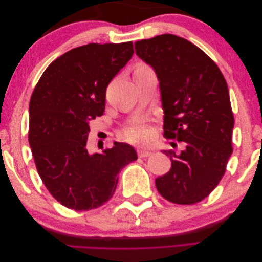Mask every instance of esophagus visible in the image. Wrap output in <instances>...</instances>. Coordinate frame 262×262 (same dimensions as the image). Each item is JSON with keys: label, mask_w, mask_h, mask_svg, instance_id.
I'll use <instances>...</instances> for the list:
<instances>
[{"label": "esophagus", "mask_w": 262, "mask_h": 262, "mask_svg": "<svg viewBox=\"0 0 262 262\" xmlns=\"http://www.w3.org/2000/svg\"><path fill=\"white\" fill-rule=\"evenodd\" d=\"M138 155L139 157H148L152 155V152H149V150H146V149H139Z\"/></svg>", "instance_id": "1"}]
</instances>
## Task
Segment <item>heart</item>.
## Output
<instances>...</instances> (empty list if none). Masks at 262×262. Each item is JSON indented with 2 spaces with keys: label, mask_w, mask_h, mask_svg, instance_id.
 <instances>
[{
  "label": "heart",
  "mask_w": 262,
  "mask_h": 262,
  "mask_svg": "<svg viewBox=\"0 0 262 262\" xmlns=\"http://www.w3.org/2000/svg\"><path fill=\"white\" fill-rule=\"evenodd\" d=\"M149 69L146 66L141 64L137 68V70H145ZM136 70V71H137ZM123 137L125 140L129 142H133V143H145L150 137H152V130L144 121H136L128 124L123 129Z\"/></svg>",
  "instance_id": "obj_1"
}]
</instances>
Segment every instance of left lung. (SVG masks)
<instances>
[{"label": "left lung", "instance_id": "left-lung-1", "mask_svg": "<svg viewBox=\"0 0 262 262\" xmlns=\"http://www.w3.org/2000/svg\"><path fill=\"white\" fill-rule=\"evenodd\" d=\"M134 46L160 82L164 137L185 143L179 155L163 150L171 168L155 179L156 188L172 203L200 202L219 185L233 153L234 116L225 78L215 62L185 38L164 34Z\"/></svg>", "mask_w": 262, "mask_h": 262}]
</instances>
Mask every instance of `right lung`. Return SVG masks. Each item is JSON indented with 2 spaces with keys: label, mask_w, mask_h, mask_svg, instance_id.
I'll return each instance as SVG.
<instances>
[{
  "label": "right lung",
  "mask_w": 262,
  "mask_h": 262,
  "mask_svg": "<svg viewBox=\"0 0 262 262\" xmlns=\"http://www.w3.org/2000/svg\"><path fill=\"white\" fill-rule=\"evenodd\" d=\"M132 41L89 43L54 60L29 102V133L36 167L55 200L75 211L96 209L113 196L118 173L138 158L115 142L102 153L86 148L90 121L105 112L110 81L132 58Z\"/></svg>",
  "instance_id": "obj_1"
}]
</instances>
